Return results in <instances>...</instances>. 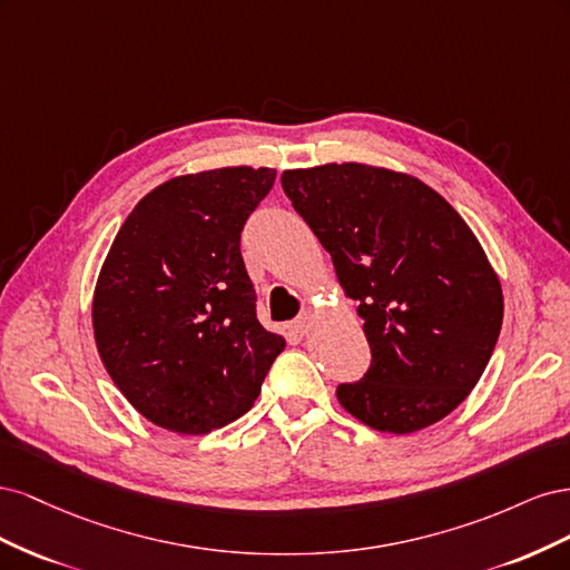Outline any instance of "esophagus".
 Instances as JSON below:
<instances>
[{
	"label": "esophagus",
	"mask_w": 570,
	"mask_h": 570,
	"mask_svg": "<svg viewBox=\"0 0 570 570\" xmlns=\"http://www.w3.org/2000/svg\"><path fill=\"white\" fill-rule=\"evenodd\" d=\"M308 327H312V314L304 312L295 323H292V333L302 337V335L308 333Z\"/></svg>",
	"instance_id": "1"
}]
</instances>
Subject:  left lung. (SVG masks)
<instances>
[{
    "label": "left lung",
    "mask_w": 570,
    "mask_h": 570,
    "mask_svg": "<svg viewBox=\"0 0 570 570\" xmlns=\"http://www.w3.org/2000/svg\"><path fill=\"white\" fill-rule=\"evenodd\" d=\"M295 212L358 302L371 366L337 385L352 416L406 435L452 413L480 381L504 299L463 218L425 183L364 164L285 170Z\"/></svg>",
    "instance_id": "1"
}]
</instances>
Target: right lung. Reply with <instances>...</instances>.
Segmentation results:
<instances>
[{
    "label": "right lung",
    "mask_w": 570,
    "mask_h": 570,
    "mask_svg": "<svg viewBox=\"0 0 570 570\" xmlns=\"http://www.w3.org/2000/svg\"><path fill=\"white\" fill-rule=\"evenodd\" d=\"M273 180V168L249 166L174 178L120 226L95 292V340L116 387L151 423L185 435L233 423L285 350L256 318L239 252Z\"/></svg>",
    "instance_id": "right-lung-1"
}]
</instances>
